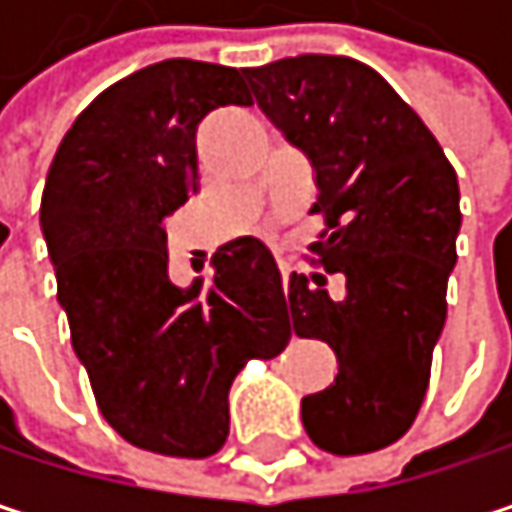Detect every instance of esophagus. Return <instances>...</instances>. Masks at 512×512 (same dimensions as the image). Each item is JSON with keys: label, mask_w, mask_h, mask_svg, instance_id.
<instances>
[{"label": "esophagus", "mask_w": 512, "mask_h": 512, "mask_svg": "<svg viewBox=\"0 0 512 512\" xmlns=\"http://www.w3.org/2000/svg\"><path fill=\"white\" fill-rule=\"evenodd\" d=\"M290 275H293V269H290V266H281V278H284V287L290 284Z\"/></svg>", "instance_id": "34e87169"}]
</instances>
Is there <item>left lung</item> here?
I'll use <instances>...</instances> for the list:
<instances>
[{
  "mask_svg": "<svg viewBox=\"0 0 512 512\" xmlns=\"http://www.w3.org/2000/svg\"><path fill=\"white\" fill-rule=\"evenodd\" d=\"M257 106L308 156L329 231L317 272L290 275L284 308L299 338L338 356L329 388L302 397V424L329 454L388 448L415 421L457 263V171L409 103L347 55H296L243 70ZM345 275V293L325 272Z\"/></svg>",
  "mask_w": 512,
  "mask_h": 512,
  "instance_id": "1",
  "label": "left lung"
}]
</instances>
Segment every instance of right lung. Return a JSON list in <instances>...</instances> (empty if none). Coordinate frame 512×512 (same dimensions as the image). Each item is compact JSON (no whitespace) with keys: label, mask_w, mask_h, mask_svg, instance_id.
Masks as SVG:
<instances>
[{"label":"right lung","mask_w":512,"mask_h":512,"mask_svg":"<svg viewBox=\"0 0 512 512\" xmlns=\"http://www.w3.org/2000/svg\"><path fill=\"white\" fill-rule=\"evenodd\" d=\"M252 106L243 70L168 58L91 100L64 133L41 198L58 305L109 427L162 457H213L228 391L290 341L275 257L255 237L213 255V281L168 278L165 219L198 189L195 133Z\"/></svg>","instance_id":"1"}]
</instances>
